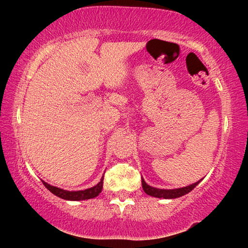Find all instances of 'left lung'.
<instances>
[{
	"mask_svg": "<svg viewBox=\"0 0 248 248\" xmlns=\"http://www.w3.org/2000/svg\"><path fill=\"white\" fill-rule=\"evenodd\" d=\"M202 179H200L199 182L194 183V184H191L188 186H185V187H181V188H174V189H162V188H157V187H152L147 183L144 182V179L142 178V188L143 191L147 193L148 195L154 196V198H158V199H177L181 198V196L187 194L192 191L193 188L195 187L196 185L201 182Z\"/></svg>",
	"mask_w": 248,
	"mask_h": 248,
	"instance_id": "left-lung-1",
	"label": "left lung"
}]
</instances>
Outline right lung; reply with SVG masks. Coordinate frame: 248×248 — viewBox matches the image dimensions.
I'll use <instances>...</instances> for the list:
<instances>
[{"label":"right lung","mask_w":248,"mask_h":248,"mask_svg":"<svg viewBox=\"0 0 248 248\" xmlns=\"http://www.w3.org/2000/svg\"><path fill=\"white\" fill-rule=\"evenodd\" d=\"M43 184L45 185V187L53 193L54 195L59 196V198L63 200H67V201H83V200H89L93 199L100 194L101 189H103L104 184V176L101 177L100 182L97 185L93 186V187L83 189V191H66V189L56 187V186L49 185L48 183L44 182Z\"/></svg>","instance_id":"add662e5"}]
</instances>
